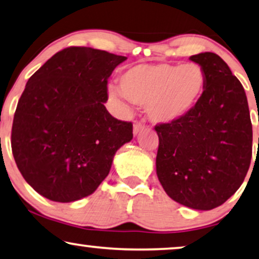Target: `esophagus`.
Here are the masks:
<instances>
[{
    "instance_id": "obj_1",
    "label": "esophagus",
    "mask_w": 259,
    "mask_h": 259,
    "mask_svg": "<svg viewBox=\"0 0 259 259\" xmlns=\"http://www.w3.org/2000/svg\"><path fill=\"white\" fill-rule=\"evenodd\" d=\"M144 130H148V126L147 125H144V124H142V123H135L134 124V135L135 136H136L137 134H140L141 131H144Z\"/></svg>"
}]
</instances>
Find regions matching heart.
Wrapping results in <instances>:
<instances>
[{
	"mask_svg": "<svg viewBox=\"0 0 259 259\" xmlns=\"http://www.w3.org/2000/svg\"><path fill=\"white\" fill-rule=\"evenodd\" d=\"M205 85V70L194 62L137 64L119 77L122 94L134 103L147 105L149 118L157 124H171L185 117L198 103Z\"/></svg>",
	"mask_w": 259,
	"mask_h": 259,
	"instance_id": "heart-1",
	"label": "heart"
}]
</instances>
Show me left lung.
<instances>
[{
    "label": "left lung",
    "instance_id": "left-lung-1",
    "mask_svg": "<svg viewBox=\"0 0 259 259\" xmlns=\"http://www.w3.org/2000/svg\"><path fill=\"white\" fill-rule=\"evenodd\" d=\"M190 60L205 70V89L185 117L155 126L156 172L175 202L211 210L227 202L246 176L252 124L245 92L228 64L213 53Z\"/></svg>",
    "mask_w": 259,
    "mask_h": 259
}]
</instances>
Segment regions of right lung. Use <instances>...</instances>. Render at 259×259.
I'll list each match as a JSON object with an SVG mask.
<instances>
[{
    "label": "right lung",
    "instance_id": "obj_1",
    "mask_svg": "<svg viewBox=\"0 0 259 259\" xmlns=\"http://www.w3.org/2000/svg\"><path fill=\"white\" fill-rule=\"evenodd\" d=\"M126 60L70 47L49 58L25 84L12 129V150L27 183L43 197L84 198L108 176L133 123L109 114L108 78Z\"/></svg>",
    "mask_w": 259,
    "mask_h": 259
}]
</instances>
